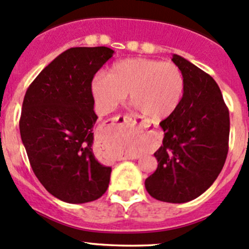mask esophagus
Here are the masks:
<instances>
[{
  "instance_id": "obj_1",
  "label": "esophagus",
  "mask_w": 249,
  "mask_h": 249,
  "mask_svg": "<svg viewBox=\"0 0 249 249\" xmlns=\"http://www.w3.org/2000/svg\"><path fill=\"white\" fill-rule=\"evenodd\" d=\"M112 124L123 125V126H129V125L137 124V125H141V126H143L144 122L141 117L133 116V114H125V116H118L116 117V118L112 119ZM126 158L127 157H125V160H126ZM135 158H138V157H135Z\"/></svg>"
}]
</instances>
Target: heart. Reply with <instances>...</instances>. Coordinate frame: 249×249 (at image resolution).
Returning <instances> with one entry per match:
<instances>
[{
    "label": "heart",
    "mask_w": 249,
    "mask_h": 249,
    "mask_svg": "<svg viewBox=\"0 0 249 249\" xmlns=\"http://www.w3.org/2000/svg\"><path fill=\"white\" fill-rule=\"evenodd\" d=\"M91 92L100 113H110L129 93L130 103L146 118H168L184 93V76L173 62L129 58L114 62L107 75L92 79Z\"/></svg>",
    "instance_id": "1"
}]
</instances>
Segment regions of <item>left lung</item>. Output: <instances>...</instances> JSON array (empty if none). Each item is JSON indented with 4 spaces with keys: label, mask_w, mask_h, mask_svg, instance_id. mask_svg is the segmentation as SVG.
Returning a JSON list of instances; mask_svg holds the SVG:
<instances>
[{
    "label": "left lung",
    "mask_w": 249,
    "mask_h": 249,
    "mask_svg": "<svg viewBox=\"0 0 249 249\" xmlns=\"http://www.w3.org/2000/svg\"><path fill=\"white\" fill-rule=\"evenodd\" d=\"M171 60L184 76V93L176 111L160 123L164 138L145 188L158 201L185 203L208 189L225 165L229 111L212 76L181 55Z\"/></svg>",
    "instance_id": "obj_1"
}]
</instances>
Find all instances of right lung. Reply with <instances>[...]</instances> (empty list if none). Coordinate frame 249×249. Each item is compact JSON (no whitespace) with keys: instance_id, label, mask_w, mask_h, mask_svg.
<instances>
[{"instance_id":"1","label":"right lung","mask_w":249,"mask_h":249,"mask_svg":"<svg viewBox=\"0 0 249 249\" xmlns=\"http://www.w3.org/2000/svg\"><path fill=\"white\" fill-rule=\"evenodd\" d=\"M113 53L107 47L67 49L24 95L20 133L29 163L46 190L67 203L98 200L108 188L111 166L94 155L91 83Z\"/></svg>"}]
</instances>
